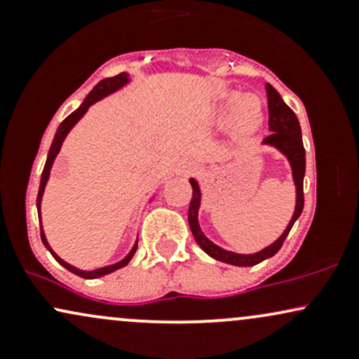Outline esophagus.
<instances>
[{
	"label": "esophagus",
	"instance_id": "obj_1",
	"mask_svg": "<svg viewBox=\"0 0 359 359\" xmlns=\"http://www.w3.org/2000/svg\"><path fill=\"white\" fill-rule=\"evenodd\" d=\"M196 163H192V162H182L179 165V174L180 175H184V177H187V175H191V174H194V172H196Z\"/></svg>",
	"mask_w": 359,
	"mask_h": 359
}]
</instances>
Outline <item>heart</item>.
I'll return each mask as SVG.
<instances>
[{
    "mask_svg": "<svg viewBox=\"0 0 359 359\" xmlns=\"http://www.w3.org/2000/svg\"><path fill=\"white\" fill-rule=\"evenodd\" d=\"M216 119L226 123L231 119L234 138H250L265 121V108L258 96L243 94L240 90H228L221 96L216 108Z\"/></svg>",
    "mask_w": 359,
    "mask_h": 359,
    "instance_id": "obj_1",
    "label": "heart"
}]
</instances>
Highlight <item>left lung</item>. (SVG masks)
Returning a JSON list of instances; mask_svg holds the SVG:
<instances>
[{
  "label": "left lung",
  "mask_w": 359,
  "mask_h": 359,
  "mask_svg": "<svg viewBox=\"0 0 359 359\" xmlns=\"http://www.w3.org/2000/svg\"><path fill=\"white\" fill-rule=\"evenodd\" d=\"M266 96H269V126L271 133L262 142V145H269L277 148V150L288 160L292 168V179L295 184V211L290 222L287 224L285 231L280 234L277 241H273L266 248L257 251V253L241 255L228 251L221 246L214 245L208 236L203 233L199 226V208H201V189L196 179H189L192 185V199L189 205V226L194 234V240L203 248L209 257L217 259V262L228 263L234 266H253L258 265L263 259L271 258L277 251L282 248L287 234L290 233L294 222L299 219L304 209V175H306V150L302 143V131H300L299 119L295 113L283 102L282 96L277 93L273 86L266 84Z\"/></svg>",
  "instance_id": "1"
}]
</instances>
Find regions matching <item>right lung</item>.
<instances>
[{"label": "right lung", "instance_id": "obj_1", "mask_svg": "<svg viewBox=\"0 0 359 359\" xmlns=\"http://www.w3.org/2000/svg\"><path fill=\"white\" fill-rule=\"evenodd\" d=\"M130 81H131L130 76H128L126 72H123V74H118V76H114V77H108V79H102L101 82H97V84L94 86V89L90 90L88 96H86L84 102H82L79 108L74 111V113L69 114V116L65 118L64 121L60 123V126L57 128V133H55V137H53V142H52V145H50V150H48L47 162H45V167H43V172H42V179H40L39 196H36V211H39L40 234H42V241H43L45 248L50 251L52 257L55 258L57 262H59L60 265L64 266V269H67L69 271H72V273L79 275V277H82V278H100V277H104V275L111 273V271L119 270V269H123V266H126L128 263H130V259L133 258L135 251H137L138 240L135 241L133 248H131L130 253H128L126 257L121 259V262L113 263V265H108V266H101V269L90 270V271L76 269V266L71 265V263L64 262V259H62V258L59 257V255H57L55 251H53V250L50 248V245H48L47 238H45L43 228H42V214H40V204H42V197H43L45 185H47V182H48V177H50V170H52V165H53V160H55V156L59 155V151H60V148H62V143H64V140H65V137H67V135H69V131H71L72 128L76 126V123L79 121V119H81L82 116H84L86 113H88V109L90 108V106L94 104V102L104 100V97L109 96V94H113V93H116V90L123 89L126 84H130Z\"/></svg>", "mask_w": 359, "mask_h": 359}]
</instances>
